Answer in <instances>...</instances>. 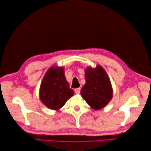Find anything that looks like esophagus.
Returning a JSON list of instances; mask_svg holds the SVG:
<instances>
[{"instance_id": "obj_1", "label": "esophagus", "mask_w": 151, "mask_h": 151, "mask_svg": "<svg viewBox=\"0 0 151 151\" xmlns=\"http://www.w3.org/2000/svg\"><path fill=\"white\" fill-rule=\"evenodd\" d=\"M75 92L76 94H79L81 93V88H76L75 89Z\"/></svg>"}]
</instances>
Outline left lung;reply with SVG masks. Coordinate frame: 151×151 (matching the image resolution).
<instances>
[{
	"label": "left lung",
	"instance_id": "8db88e82",
	"mask_svg": "<svg viewBox=\"0 0 151 151\" xmlns=\"http://www.w3.org/2000/svg\"><path fill=\"white\" fill-rule=\"evenodd\" d=\"M85 78L86 84L81 89V96L93 109L101 110L113 97L110 78L101 65H97L95 68L88 67L85 70Z\"/></svg>",
	"mask_w": 151,
	"mask_h": 151
}]
</instances>
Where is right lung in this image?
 Here are the masks:
<instances>
[{
	"mask_svg": "<svg viewBox=\"0 0 151 151\" xmlns=\"http://www.w3.org/2000/svg\"><path fill=\"white\" fill-rule=\"evenodd\" d=\"M66 81L64 67H51L45 75L40 88V99L51 110H58L74 95Z\"/></svg>",
	"mask_w": 151,
	"mask_h": 151,
	"instance_id": "obj_1",
	"label": "right lung"
}]
</instances>
